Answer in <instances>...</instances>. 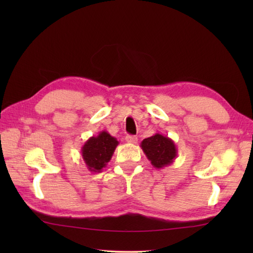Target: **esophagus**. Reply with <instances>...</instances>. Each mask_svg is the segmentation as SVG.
Returning a JSON list of instances; mask_svg holds the SVG:
<instances>
[{"instance_id":"obj_1","label":"esophagus","mask_w":253,"mask_h":253,"mask_svg":"<svg viewBox=\"0 0 253 253\" xmlns=\"http://www.w3.org/2000/svg\"><path fill=\"white\" fill-rule=\"evenodd\" d=\"M125 139L128 143H137L138 141V138L136 136H131V135H127Z\"/></svg>"}]
</instances>
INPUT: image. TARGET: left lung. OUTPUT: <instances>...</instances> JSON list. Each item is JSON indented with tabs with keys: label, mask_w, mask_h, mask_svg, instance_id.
<instances>
[{
	"label": "left lung",
	"mask_w": 253,
	"mask_h": 253,
	"mask_svg": "<svg viewBox=\"0 0 253 253\" xmlns=\"http://www.w3.org/2000/svg\"><path fill=\"white\" fill-rule=\"evenodd\" d=\"M140 147L153 168L159 169L173 163L178 152L175 142L160 132L143 139Z\"/></svg>",
	"instance_id": "obj_1"
}]
</instances>
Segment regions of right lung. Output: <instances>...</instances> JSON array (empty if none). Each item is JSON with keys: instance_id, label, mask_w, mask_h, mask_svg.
<instances>
[{"instance_id": "add662e5", "label": "right lung", "mask_w": 253, "mask_h": 253, "mask_svg": "<svg viewBox=\"0 0 253 253\" xmlns=\"http://www.w3.org/2000/svg\"><path fill=\"white\" fill-rule=\"evenodd\" d=\"M117 139L106 130H102L98 136L90 137L82 147V157L90 171L100 173L110 162L113 153L118 146Z\"/></svg>"}]
</instances>
